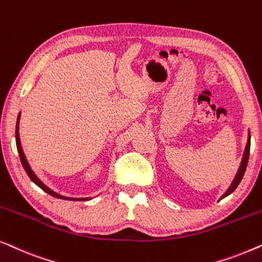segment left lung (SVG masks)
<instances>
[{
    "instance_id": "1",
    "label": "left lung",
    "mask_w": 262,
    "mask_h": 262,
    "mask_svg": "<svg viewBox=\"0 0 262 262\" xmlns=\"http://www.w3.org/2000/svg\"><path fill=\"white\" fill-rule=\"evenodd\" d=\"M249 150H250V136H248V142H247V145H246V150H245V154H243V159H242V162H241V166H239V169L237 171V174H236V177L234 179V181H232V184L230 185V187L228 188V191L224 193L223 195H222V198H225V196L230 194L236 189V187L239 185V182H241L243 175H245V171H246V168H247V164H248V159H249ZM221 198V199H222Z\"/></svg>"
}]
</instances>
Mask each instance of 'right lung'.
<instances>
[{
    "mask_svg": "<svg viewBox=\"0 0 262 262\" xmlns=\"http://www.w3.org/2000/svg\"><path fill=\"white\" fill-rule=\"evenodd\" d=\"M19 119H20V114L19 117H17V123H16V128H15V138H16V148H17V151H19V155H20V160H21V163H23V167L25 168V170H26V173L28 177H30V179L32 181L34 182L35 185L39 186L42 191L49 193L50 195L52 196H56V198H59V199H67V200H78V202H84V200H88L89 198H68V196H63L58 194V193L53 192L52 189H50L48 186H45L42 182L39 180V179L37 178V175H35L33 173V170L31 169L30 164H28L26 157H25V154L23 151V148H21V143H20V137H19Z\"/></svg>",
    "mask_w": 262,
    "mask_h": 262,
    "instance_id": "obj_1",
    "label": "right lung"
}]
</instances>
